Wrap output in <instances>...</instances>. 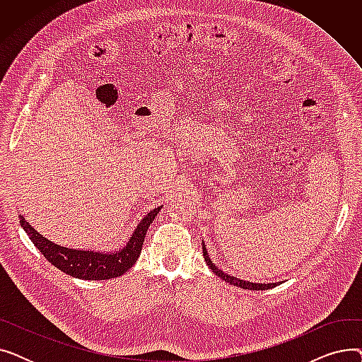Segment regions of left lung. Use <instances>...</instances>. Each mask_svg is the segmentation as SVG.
I'll list each match as a JSON object with an SVG mask.
<instances>
[{
	"instance_id": "obj_1",
	"label": "left lung",
	"mask_w": 362,
	"mask_h": 362,
	"mask_svg": "<svg viewBox=\"0 0 362 362\" xmlns=\"http://www.w3.org/2000/svg\"><path fill=\"white\" fill-rule=\"evenodd\" d=\"M202 254H204V258L208 264V267H210L213 270V273L216 276H218L220 279L226 280L227 283L233 284V286H238L240 289H250V291H265V289H272L274 286H277L279 283H267V284H262V283H251V281H245V280H240V279H236L233 276H229L227 273H224L223 270H220L218 267H216V264L211 261V258L208 257V252H206V248H205V243L202 242Z\"/></svg>"
}]
</instances>
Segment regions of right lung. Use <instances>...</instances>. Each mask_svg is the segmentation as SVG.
Returning <instances> with one entry per match:
<instances>
[{"instance_id": "add662e5", "label": "right lung", "mask_w": 362, "mask_h": 362, "mask_svg": "<svg viewBox=\"0 0 362 362\" xmlns=\"http://www.w3.org/2000/svg\"><path fill=\"white\" fill-rule=\"evenodd\" d=\"M160 210L161 206L154 208L151 213H148L138 224L135 233L132 235L124 248L116 252L78 251L66 248V246L52 243L51 240L37 233L22 214L18 216V218H21V224L28 233L29 239L54 267L76 279L108 280L124 274L132 265H135L142 251L148 227L154 221Z\"/></svg>"}]
</instances>
